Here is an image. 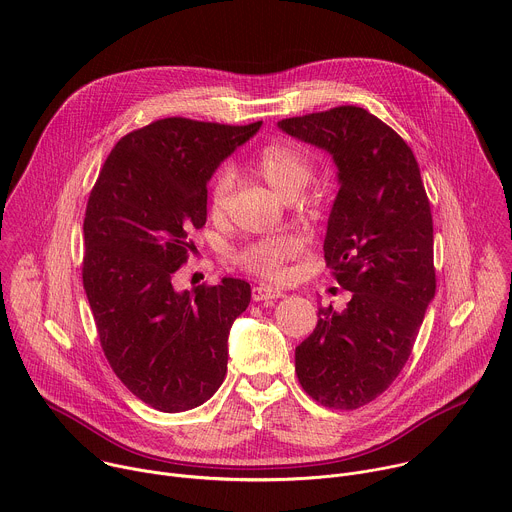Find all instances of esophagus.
I'll use <instances>...</instances> for the list:
<instances>
[{
    "label": "esophagus",
    "instance_id": "esophagus-1",
    "mask_svg": "<svg viewBox=\"0 0 512 512\" xmlns=\"http://www.w3.org/2000/svg\"><path fill=\"white\" fill-rule=\"evenodd\" d=\"M277 298H283V291L277 289V287H271V285L253 287V300L255 302H271V300H277Z\"/></svg>",
    "mask_w": 512,
    "mask_h": 512
}]
</instances>
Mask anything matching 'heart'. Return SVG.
<instances>
[{"label":"heart","mask_w":512,"mask_h":512,"mask_svg":"<svg viewBox=\"0 0 512 512\" xmlns=\"http://www.w3.org/2000/svg\"><path fill=\"white\" fill-rule=\"evenodd\" d=\"M257 174L285 200H294L304 192L312 178V164L304 152L285 141H273L265 145L253 160ZM233 190V174L223 170L212 184L210 202L214 210H223ZM302 253V241L294 235H273L245 245L237 255L247 271L267 279L283 275L287 261Z\"/></svg>","instance_id":"heart-1"}]
</instances>
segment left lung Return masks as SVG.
Here are the masks:
<instances>
[{
	"label": "left lung",
	"instance_id": "1",
	"mask_svg": "<svg viewBox=\"0 0 512 512\" xmlns=\"http://www.w3.org/2000/svg\"><path fill=\"white\" fill-rule=\"evenodd\" d=\"M277 127L336 164L324 257L352 291L342 312L318 310L296 373L324 407L358 409L397 379L435 296L429 200L409 145L369 111L344 105Z\"/></svg>",
	"mask_w": 512,
	"mask_h": 512
}]
</instances>
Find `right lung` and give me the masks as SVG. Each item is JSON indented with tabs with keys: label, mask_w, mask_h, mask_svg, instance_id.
<instances>
[{
	"label": "right lung",
	"mask_w": 512,
	"mask_h": 512,
	"mask_svg": "<svg viewBox=\"0 0 512 512\" xmlns=\"http://www.w3.org/2000/svg\"><path fill=\"white\" fill-rule=\"evenodd\" d=\"M261 127L168 117L127 133L105 160L85 214L83 285L103 352L143 403L178 413L223 385L229 332L251 285L176 289L214 170Z\"/></svg>",
	"instance_id": "obj_1"
}]
</instances>
